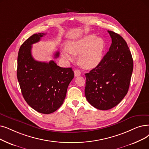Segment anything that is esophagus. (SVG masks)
I'll use <instances>...</instances> for the list:
<instances>
[{
	"mask_svg": "<svg viewBox=\"0 0 149 149\" xmlns=\"http://www.w3.org/2000/svg\"><path fill=\"white\" fill-rule=\"evenodd\" d=\"M74 74H75V77H78L81 75V72L79 69H75L74 70Z\"/></svg>",
	"mask_w": 149,
	"mask_h": 149,
	"instance_id": "1",
	"label": "esophagus"
}]
</instances>
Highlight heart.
Instances as JSON below:
<instances>
[{"mask_svg": "<svg viewBox=\"0 0 149 149\" xmlns=\"http://www.w3.org/2000/svg\"><path fill=\"white\" fill-rule=\"evenodd\" d=\"M67 49L62 50V56L68 61H72L74 55H79L81 66L86 69L97 66L102 62L105 49L103 39L94 35L85 36L76 41L68 44Z\"/></svg>", "mask_w": 149, "mask_h": 149, "instance_id": "1", "label": "heart"}]
</instances>
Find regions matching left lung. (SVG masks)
<instances>
[{
  "mask_svg": "<svg viewBox=\"0 0 149 149\" xmlns=\"http://www.w3.org/2000/svg\"><path fill=\"white\" fill-rule=\"evenodd\" d=\"M108 32L112 40L109 51L100 64L85 74L86 98L101 110L114 107L124 99L133 69V58L126 41L115 32Z\"/></svg>",
  "mask_w": 149,
  "mask_h": 149,
  "instance_id": "left-lung-1",
  "label": "left lung"
}]
</instances>
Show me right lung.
I'll return each mask as SVG.
<instances>
[{
	"label": "right lung",
	"instance_id": "1",
	"mask_svg": "<svg viewBox=\"0 0 149 149\" xmlns=\"http://www.w3.org/2000/svg\"><path fill=\"white\" fill-rule=\"evenodd\" d=\"M46 33H36L25 41L19 50L17 77L25 100L32 108L42 114L55 111L63 103L68 87L74 77L72 68L36 61L31 55L32 44ZM59 56L56 52L54 57Z\"/></svg>",
	"mask_w": 149,
	"mask_h": 149
}]
</instances>
